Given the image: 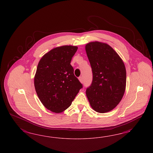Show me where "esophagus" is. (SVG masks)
<instances>
[{
    "instance_id": "esophagus-1",
    "label": "esophagus",
    "mask_w": 153,
    "mask_h": 153,
    "mask_svg": "<svg viewBox=\"0 0 153 153\" xmlns=\"http://www.w3.org/2000/svg\"><path fill=\"white\" fill-rule=\"evenodd\" d=\"M79 79L81 83H83V79H82V77H79Z\"/></svg>"
}]
</instances>
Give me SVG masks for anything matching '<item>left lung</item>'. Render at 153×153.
<instances>
[{"mask_svg": "<svg viewBox=\"0 0 153 153\" xmlns=\"http://www.w3.org/2000/svg\"><path fill=\"white\" fill-rule=\"evenodd\" d=\"M85 50L93 71V81L86 94L95 111H111L121 101L126 86L125 65L120 56L105 42H90Z\"/></svg>", "mask_w": 153, "mask_h": 153, "instance_id": "left-lung-1", "label": "left lung"}]
</instances>
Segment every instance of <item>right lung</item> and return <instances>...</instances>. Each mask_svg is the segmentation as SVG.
<instances>
[{"label":"right lung","instance_id":"1","mask_svg":"<svg viewBox=\"0 0 153 153\" xmlns=\"http://www.w3.org/2000/svg\"><path fill=\"white\" fill-rule=\"evenodd\" d=\"M78 47L63 45L42 56L37 65L34 86L43 105L56 113L65 111L82 88L71 65Z\"/></svg>","mask_w":153,"mask_h":153}]
</instances>
